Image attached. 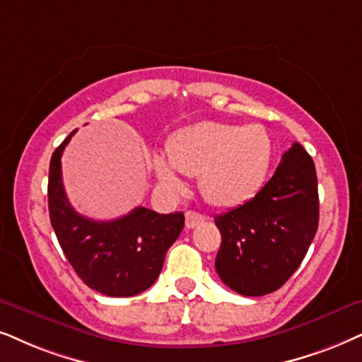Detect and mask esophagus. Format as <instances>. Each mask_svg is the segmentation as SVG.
Wrapping results in <instances>:
<instances>
[{
    "mask_svg": "<svg viewBox=\"0 0 362 362\" xmlns=\"http://www.w3.org/2000/svg\"><path fill=\"white\" fill-rule=\"evenodd\" d=\"M204 221H205V217L199 212H192V210H189V212L185 214V227L187 228H194Z\"/></svg>",
    "mask_w": 362,
    "mask_h": 362,
    "instance_id": "obj_1",
    "label": "esophagus"
}]
</instances>
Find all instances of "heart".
Segmentation results:
<instances>
[{"mask_svg": "<svg viewBox=\"0 0 362 362\" xmlns=\"http://www.w3.org/2000/svg\"><path fill=\"white\" fill-rule=\"evenodd\" d=\"M167 157H153L163 184L180 187L178 172L200 175V190L214 205L230 207L249 200L264 184L272 158V141L257 123L232 125L200 122L182 128L167 144Z\"/></svg>", "mask_w": 362, "mask_h": 362, "instance_id": "heart-1", "label": "heart"}]
</instances>
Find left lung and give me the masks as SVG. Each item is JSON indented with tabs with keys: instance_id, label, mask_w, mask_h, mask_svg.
Here are the masks:
<instances>
[{
	"instance_id": "obj_1",
	"label": "left lung",
	"mask_w": 362,
	"mask_h": 362,
	"mask_svg": "<svg viewBox=\"0 0 362 362\" xmlns=\"http://www.w3.org/2000/svg\"><path fill=\"white\" fill-rule=\"evenodd\" d=\"M214 221L222 234L215 259L222 282L250 297L277 291L317 232V175L310 155L296 141L254 199Z\"/></svg>"
}]
</instances>
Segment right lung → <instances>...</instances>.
<instances>
[{
	"mask_svg": "<svg viewBox=\"0 0 362 362\" xmlns=\"http://www.w3.org/2000/svg\"><path fill=\"white\" fill-rule=\"evenodd\" d=\"M73 130L49 162V221L68 262L86 286L110 297H132L157 281L167 250L180 235L182 212L157 214L136 207L115 221H91L68 202L62 178V155Z\"/></svg>",
	"mask_w": 362,
	"mask_h": 362,
	"instance_id": "add662e5",
	"label": "right lung"
}]
</instances>
